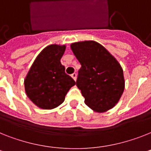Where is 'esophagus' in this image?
Wrapping results in <instances>:
<instances>
[{"instance_id": "34e87169", "label": "esophagus", "mask_w": 151, "mask_h": 151, "mask_svg": "<svg viewBox=\"0 0 151 151\" xmlns=\"http://www.w3.org/2000/svg\"><path fill=\"white\" fill-rule=\"evenodd\" d=\"M71 77H72V78H73V79L74 80V81H76V79H77V73H72Z\"/></svg>"}]
</instances>
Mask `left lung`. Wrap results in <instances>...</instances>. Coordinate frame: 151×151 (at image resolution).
Here are the masks:
<instances>
[{"mask_svg":"<svg viewBox=\"0 0 151 151\" xmlns=\"http://www.w3.org/2000/svg\"><path fill=\"white\" fill-rule=\"evenodd\" d=\"M81 68L76 84L86 104L96 112H105L116 105L124 90L121 64L99 43L86 40L70 45Z\"/></svg>","mask_w":151,"mask_h":151,"instance_id":"8db88e82","label":"left lung"}]
</instances>
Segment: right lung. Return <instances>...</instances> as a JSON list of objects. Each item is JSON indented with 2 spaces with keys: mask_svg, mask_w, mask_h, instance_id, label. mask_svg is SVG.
Segmentation results:
<instances>
[{
  "mask_svg": "<svg viewBox=\"0 0 151 151\" xmlns=\"http://www.w3.org/2000/svg\"><path fill=\"white\" fill-rule=\"evenodd\" d=\"M66 46L51 44L37 57L24 80L25 91L33 103L40 108L50 110L64 101L73 78L65 73L60 63Z\"/></svg>",
  "mask_w": 151,
  "mask_h": 151,
  "instance_id": "right-lung-1",
  "label": "right lung"
}]
</instances>
